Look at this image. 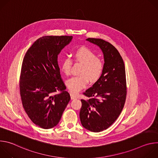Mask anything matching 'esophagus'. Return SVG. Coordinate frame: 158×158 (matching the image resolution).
I'll return each mask as SVG.
<instances>
[{"label": "esophagus", "mask_w": 158, "mask_h": 158, "mask_svg": "<svg viewBox=\"0 0 158 158\" xmlns=\"http://www.w3.org/2000/svg\"><path fill=\"white\" fill-rule=\"evenodd\" d=\"M71 99H77V96L76 95H74V94L71 93Z\"/></svg>", "instance_id": "34e87169"}]
</instances>
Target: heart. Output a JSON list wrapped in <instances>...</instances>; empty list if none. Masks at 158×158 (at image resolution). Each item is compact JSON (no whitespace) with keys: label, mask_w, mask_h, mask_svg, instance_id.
<instances>
[{"label":"heart","mask_w":158,"mask_h":158,"mask_svg":"<svg viewBox=\"0 0 158 158\" xmlns=\"http://www.w3.org/2000/svg\"><path fill=\"white\" fill-rule=\"evenodd\" d=\"M75 60L83 64L80 72V76H74L66 82L69 91L76 94L89 83V79L91 82H96L101 77L104 64L103 60L97 57V54L89 48L82 47L77 49L74 54ZM73 60L69 57H65L62 61L61 69L66 75H69L71 72Z\"/></svg>","instance_id":"1"}]
</instances>
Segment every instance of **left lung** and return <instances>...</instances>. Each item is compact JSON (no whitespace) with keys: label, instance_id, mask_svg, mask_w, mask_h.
<instances>
[{"label":"left lung","instance_id":"8db88e82","mask_svg":"<svg viewBox=\"0 0 158 158\" xmlns=\"http://www.w3.org/2000/svg\"><path fill=\"white\" fill-rule=\"evenodd\" d=\"M98 46L104 59L103 73L92 87L83 93L80 119L86 129L98 132L109 127L120 115L124 107L127 85L123 59L116 48L101 39L88 38Z\"/></svg>","mask_w":158,"mask_h":158}]
</instances>
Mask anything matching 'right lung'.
Returning a JSON list of instances; mask_svg holds the SVG:
<instances>
[{
  "label": "right lung",
  "instance_id": "add662e5",
  "mask_svg": "<svg viewBox=\"0 0 158 158\" xmlns=\"http://www.w3.org/2000/svg\"><path fill=\"white\" fill-rule=\"evenodd\" d=\"M73 36H44L26 52L22 61L19 88L22 104L30 119L51 129L59 122L71 97L57 63L60 51Z\"/></svg>",
  "mask_w": 158,
  "mask_h": 158
}]
</instances>
